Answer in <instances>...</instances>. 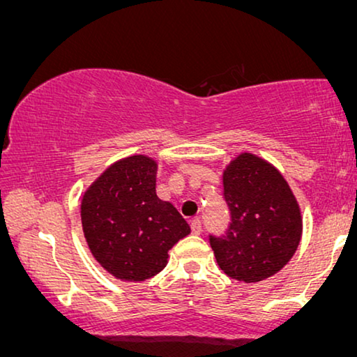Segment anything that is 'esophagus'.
Here are the masks:
<instances>
[{
	"instance_id": "esophagus-1",
	"label": "esophagus",
	"mask_w": 357,
	"mask_h": 357,
	"mask_svg": "<svg viewBox=\"0 0 357 357\" xmlns=\"http://www.w3.org/2000/svg\"><path fill=\"white\" fill-rule=\"evenodd\" d=\"M190 227H191V234L193 235H199L201 231H203V225H201V220L199 219H195L190 222Z\"/></svg>"
}]
</instances>
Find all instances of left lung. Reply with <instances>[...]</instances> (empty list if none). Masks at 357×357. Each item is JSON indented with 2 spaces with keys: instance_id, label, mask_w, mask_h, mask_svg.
Returning a JSON list of instances; mask_svg holds the SVG:
<instances>
[{
  "instance_id": "obj_1",
  "label": "left lung",
  "mask_w": 357,
  "mask_h": 357,
  "mask_svg": "<svg viewBox=\"0 0 357 357\" xmlns=\"http://www.w3.org/2000/svg\"><path fill=\"white\" fill-rule=\"evenodd\" d=\"M222 182L230 225L224 236H209L217 264L238 282L266 280L288 264L301 241L298 201L283 175L251 153L230 161Z\"/></svg>"
}]
</instances>
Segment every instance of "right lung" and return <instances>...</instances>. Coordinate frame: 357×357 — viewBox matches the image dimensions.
Masks as SVG:
<instances>
[{"instance_id": "add662e5", "label": "right lung", "mask_w": 357, "mask_h": 357, "mask_svg": "<svg viewBox=\"0 0 357 357\" xmlns=\"http://www.w3.org/2000/svg\"><path fill=\"white\" fill-rule=\"evenodd\" d=\"M158 162L123 158L82 198V229L100 266L122 282H144L167 266L169 250L190 234L177 209L156 195Z\"/></svg>"}]
</instances>
